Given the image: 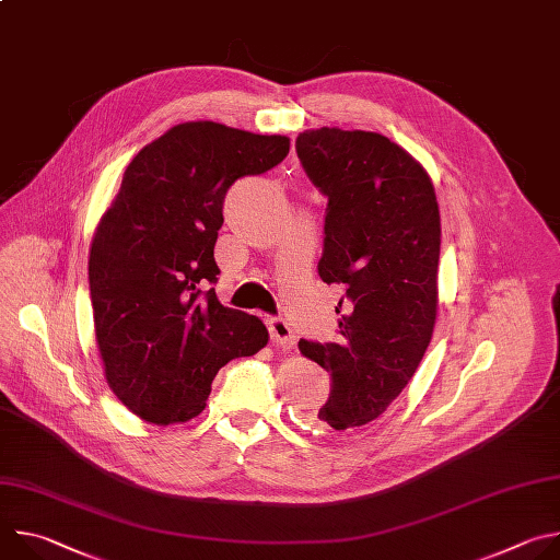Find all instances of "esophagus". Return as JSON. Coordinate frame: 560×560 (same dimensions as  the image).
<instances>
[{"label":"esophagus","instance_id":"esophagus-1","mask_svg":"<svg viewBox=\"0 0 560 560\" xmlns=\"http://www.w3.org/2000/svg\"><path fill=\"white\" fill-rule=\"evenodd\" d=\"M270 337L272 343L279 348H292L294 346V330L290 328V324L285 322L283 316H272L270 318Z\"/></svg>","mask_w":560,"mask_h":560}]
</instances>
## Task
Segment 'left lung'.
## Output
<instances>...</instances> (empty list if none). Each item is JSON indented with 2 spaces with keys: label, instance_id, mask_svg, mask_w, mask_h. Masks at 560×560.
<instances>
[{
  "label": "left lung",
  "instance_id": "left-lung-1",
  "mask_svg": "<svg viewBox=\"0 0 560 560\" xmlns=\"http://www.w3.org/2000/svg\"><path fill=\"white\" fill-rule=\"evenodd\" d=\"M307 179L328 197L318 277L343 285L339 339L299 341L330 372L316 428L368 425L415 376L434 332L441 217L423 166L378 132L318 128L296 137Z\"/></svg>",
  "mask_w": 560,
  "mask_h": 560
}]
</instances>
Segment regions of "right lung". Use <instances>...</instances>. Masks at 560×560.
<instances>
[{"label":"right lung","mask_w":560,"mask_h":560,"mask_svg":"<svg viewBox=\"0 0 560 560\" xmlns=\"http://www.w3.org/2000/svg\"><path fill=\"white\" fill-rule=\"evenodd\" d=\"M288 152L281 135L188 121L126 168L93 238L89 281L106 381L143 421H190L217 372L268 343L261 318L219 303L214 244L228 188Z\"/></svg>","instance_id":"add662e5"}]
</instances>
